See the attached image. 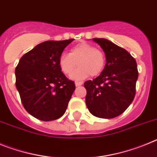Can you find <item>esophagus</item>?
Here are the masks:
<instances>
[{
    "label": "esophagus",
    "mask_w": 157,
    "mask_h": 157,
    "mask_svg": "<svg viewBox=\"0 0 157 157\" xmlns=\"http://www.w3.org/2000/svg\"><path fill=\"white\" fill-rule=\"evenodd\" d=\"M83 84V82H75V86H81Z\"/></svg>",
    "instance_id": "1"
}]
</instances>
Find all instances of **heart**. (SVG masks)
Masks as SVG:
<instances>
[{"mask_svg":"<svg viewBox=\"0 0 157 157\" xmlns=\"http://www.w3.org/2000/svg\"><path fill=\"white\" fill-rule=\"evenodd\" d=\"M60 70L70 75L75 70L77 63L80 67L72 74L74 79H83L89 75L96 77L101 75L106 65V56L103 51L88 43H81L70 49L68 54H62L59 58Z\"/></svg>","mask_w":157,"mask_h":157,"instance_id":"b5f03b06","label":"heart"}]
</instances>
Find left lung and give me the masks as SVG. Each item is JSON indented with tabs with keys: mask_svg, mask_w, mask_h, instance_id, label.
Instances as JSON below:
<instances>
[{
	"mask_svg": "<svg viewBox=\"0 0 157 157\" xmlns=\"http://www.w3.org/2000/svg\"><path fill=\"white\" fill-rule=\"evenodd\" d=\"M106 56L105 70L98 77L85 82L86 104L92 115L112 119L132 103L138 78L137 63L126 49L105 38H94Z\"/></svg>",
	"mask_w": 157,
	"mask_h": 157,
	"instance_id": "obj_1",
	"label": "left lung"
}]
</instances>
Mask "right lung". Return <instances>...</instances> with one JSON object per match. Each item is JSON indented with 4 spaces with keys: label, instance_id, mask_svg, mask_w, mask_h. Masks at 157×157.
Returning <instances> with one entry per match:
<instances>
[{
    "label": "right lung",
    "instance_id": "right-lung-1",
    "mask_svg": "<svg viewBox=\"0 0 157 157\" xmlns=\"http://www.w3.org/2000/svg\"><path fill=\"white\" fill-rule=\"evenodd\" d=\"M73 40L44 41L25 53L16 66V86L22 104L37 120H57L66 112L75 85L58 61Z\"/></svg>",
    "mask_w": 157,
    "mask_h": 157
}]
</instances>
